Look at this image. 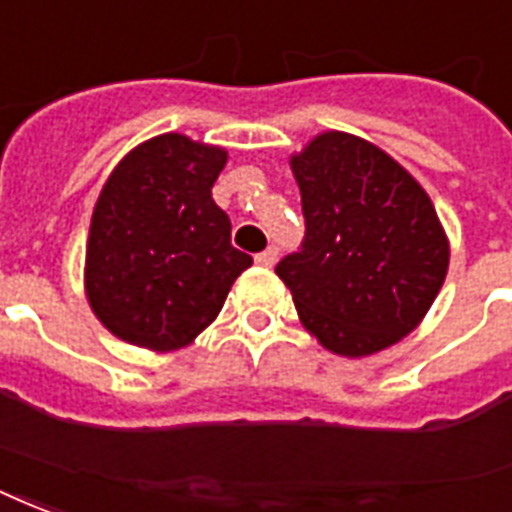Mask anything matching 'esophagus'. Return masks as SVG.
Segmentation results:
<instances>
[{"label": "esophagus", "instance_id": "1", "mask_svg": "<svg viewBox=\"0 0 512 512\" xmlns=\"http://www.w3.org/2000/svg\"><path fill=\"white\" fill-rule=\"evenodd\" d=\"M275 261H278V248H272V245L267 251H261L259 256H256V264H259V267H272Z\"/></svg>", "mask_w": 512, "mask_h": 512}]
</instances>
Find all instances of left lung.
I'll return each mask as SVG.
<instances>
[{
	"label": "left lung",
	"instance_id": "obj_1",
	"mask_svg": "<svg viewBox=\"0 0 512 512\" xmlns=\"http://www.w3.org/2000/svg\"><path fill=\"white\" fill-rule=\"evenodd\" d=\"M288 164L307 232L275 272L302 326L348 359L397 345L424 321L451 261L429 194L378 145L334 129Z\"/></svg>",
	"mask_w": 512,
	"mask_h": 512
}]
</instances>
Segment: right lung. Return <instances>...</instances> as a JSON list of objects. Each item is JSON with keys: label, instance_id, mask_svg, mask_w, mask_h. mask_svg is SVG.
<instances>
[{"label": "right lung", "instance_id": "1", "mask_svg": "<svg viewBox=\"0 0 512 512\" xmlns=\"http://www.w3.org/2000/svg\"><path fill=\"white\" fill-rule=\"evenodd\" d=\"M229 153L167 132L134 145L99 191L83 286L107 332L137 348H186L213 324L253 259L232 248L213 183Z\"/></svg>", "mask_w": 512, "mask_h": 512}]
</instances>
